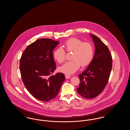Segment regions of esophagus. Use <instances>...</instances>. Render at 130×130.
<instances>
[{
  "label": "esophagus",
  "mask_w": 130,
  "mask_h": 130,
  "mask_svg": "<svg viewBox=\"0 0 130 130\" xmlns=\"http://www.w3.org/2000/svg\"><path fill=\"white\" fill-rule=\"evenodd\" d=\"M71 77V76H70V75H68V74H66L65 75V78H66V79H69V78H70Z\"/></svg>",
  "instance_id": "esophagus-1"
}]
</instances>
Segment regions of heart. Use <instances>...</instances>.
I'll list each match as a JSON object with an SVG mask.
<instances>
[{"label": "heart", "mask_w": 130, "mask_h": 130, "mask_svg": "<svg viewBox=\"0 0 130 130\" xmlns=\"http://www.w3.org/2000/svg\"><path fill=\"white\" fill-rule=\"evenodd\" d=\"M67 52H72V60L65 62L58 68L60 72L71 74L76 72L81 65L85 67L92 60L94 50L92 44L89 42H83L80 39L72 37L67 40L63 45ZM66 53L62 48H58L54 53V57L59 63L65 60Z\"/></svg>", "instance_id": "heart-1"}]
</instances>
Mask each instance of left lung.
Masks as SVG:
<instances>
[{
  "label": "left lung",
  "mask_w": 130,
  "mask_h": 130,
  "mask_svg": "<svg viewBox=\"0 0 130 130\" xmlns=\"http://www.w3.org/2000/svg\"><path fill=\"white\" fill-rule=\"evenodd\" d=\"M95 46L92 62L86 70L79 74L80 84L77 92L81 96L92 99L104 89L112 68V57L107 46L98 37L90 35Z\"/></svg>",
  "instance_id": "1"
}]
</instances>
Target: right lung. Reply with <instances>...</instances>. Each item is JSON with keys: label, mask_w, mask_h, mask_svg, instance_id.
I'll return each instance as SVG.
<instances>
[{"label": "right lung", "mask_w": 130, "mask_h": 130, "mask_svg": "<svg viewBox=\"0 0 130 130\" xmlns=\"http://www.w3.org/2000/svg\"><path fill=\"white\" fill-rule=\"evenodd\" d=\"M50 38L39 39L29 45L20 60V71L26 88L36 99L49 101L56 96L65 77L52 75L56 69L53 52L59 44Z\"/></svg>", "instance_id": "obj_1"}]
</instances>
